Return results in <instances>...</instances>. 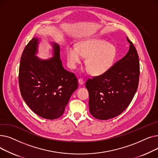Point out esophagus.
<instances>
[{
	"mask_svg": "<svg viewBox=\"0 0 158 158\" xmlns=\"http://www.w3.org/2000/svg\"><path fill=\"white\" fill-rule=\"evenodd\" d=\"M78 82L79 83V85H83L84 84V81L82 79L80 78L78 79Z\"/></svg>",
	"mask_w": 158,
	"mask_h": 158,
	"instance_id": "1",
	"label": "esophagus"
}]
</instances>
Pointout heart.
I'll list each match as a JSON object with an SVG mask.
<instances>
[{
  "label": "heart",
  "mask_w": 158,
  "mask_h": 158,
  "mask_svg": "<svg viewBox=\"0 0 158 158\" xmlns=\"http://www.w3.org/2000/svg\"><path fill=\"white\" fill-rule=\"evenodd\" d=\"M68 65L75 69L86 57V70L95 76L108 71L113 64L117 56L114 45L104 40L92 38L81 41L77 47L69 46L66 51Z\"/></svg>",
  "instance_id": "heart-1"
}]
</instances>
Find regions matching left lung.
I'll list each match as a JSON object with an SVG mask.
<instances>
[{
    "instance_id": "1",
    "label": "left lung",
    "mask_w": 158,
    "mask_h": 158,
    "mask_svg": "<svg viewBox=\"0 0 158 158\" xmlns=\"http://www.w3.org/2000/svg\"><path fill=\"white\" fill-rule=\"evenodd\" d=\"M130 44L129 51L104 74L89 79V108L93 117L108 120L121 114L133 98L138 86L139 62L136 49Z\"/></svg>"
}]
</instances>
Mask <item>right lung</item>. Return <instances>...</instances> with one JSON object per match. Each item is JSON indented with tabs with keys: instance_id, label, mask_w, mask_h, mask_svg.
Instances as JSON below:
<instances>
[{
	"instance_id": "1",
	"label": "right lung",
	"mask_w": 158,
	"mask_h": 158,
	"mask_svg": "<svg viewBox=\"0 0 158 158\" xmlns=\"http://www.w3.org/2000/svg\"><path fill=\"white\" fill-rule=\"evenodd\" d=\"M40 40L33 38L24 48L19 67L22 97L31 110L44 118L54 120L63 114L78 88L77 78L66 70L60 59V48L51 43L53 57L41 60L36 54Z\"/></svg>"
}]
</instances>
